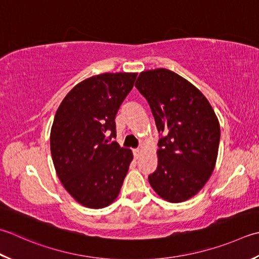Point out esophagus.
Here are the masks:
<instances>
[{"instance_id":"obj_1","label":"esophagus","mask_w":259,"mask_h":259,"mask_svg":"<svg viewBox=\"0 0 259 259\" xmlns=\"http://www.w3.org/2000/svg\"><path fill=\"white\" fill-rule=\"evenodd\" d=\"M134 155H135L136 158H139L140 155H141V149H138V148L135 149V150H134Z\"/></svg>"}]
</instances>
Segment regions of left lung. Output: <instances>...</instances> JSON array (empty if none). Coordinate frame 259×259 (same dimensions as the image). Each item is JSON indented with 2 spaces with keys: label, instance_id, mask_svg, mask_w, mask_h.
I'll use <instances>...</instances> for the list:
<instances>
[{
  "label": "left lung",
  "instance_id": "1",
  "mask_svg": "<svg viewBox=\"0 0 259 259\" xmlns=\"http://www.w3.org/2000/svg\"><path fill=\"white\" fill-rule=\"evenodd\" d=\"M136 88L148 102L158 140V165L148 176L151 187L169 202L199 192L214 169L220 125L205 96L171 70L140 73Z\"/></svg>",
  "mask_w": 259,
  "mask_h": 259
}]
</instances>
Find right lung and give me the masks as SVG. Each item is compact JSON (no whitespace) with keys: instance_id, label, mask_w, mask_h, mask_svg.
<instances>
[{"instance_id":"add662e5","label":"right lung","mask_w":259,"mask_h":259,"mask_svg":"<svg viewBox=\"0 0 259 259\" xmlns=\"http://www.w3.org/2000/svg\"><path fill=\"white\" fill-rule=\"evenodd\" d=\"M137 74L105 73L77 84L56 112L50 150L58 179L84 206L100 209L116 199L133 160L116 141L115 115Z\"/></svg>"}]
</instances>
